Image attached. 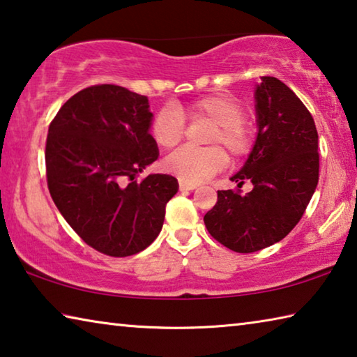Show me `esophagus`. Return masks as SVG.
<instances>
[{
  "mask_svg": "<svg viewBox=\"0 0 357 357\" xmlns=\"http://www.w3.org/2000/svg\"><path fill=\"white\" fill-rule=\"evenodd\" d=\"M179 189L181 190H193L197 189L195 184H187V183H179Z\"/></svg>",
  "mask_w": 357,
  "mask_h": 357,
  "instance_id": "obj_1",
  "label": "esophagus"
}]
</instances>
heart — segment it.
Masks as SVG:
<instances>
[{"mask_svg": "<svg viewBox=\"0 0 357 357\" xmlns=\"http://www.w3.org/2000/svg\"><path fill=\"white\" fill-rule=\"evenodd\" d=\"M213 123L208 143L220 144L233 159L249 155L255 144V134L244 119L245 108L227 94H209L185 105L167 107L151 121L149 132L160 149H170L184 138V121ZM220 146L204 149L181 148L164 160V170L178 178L181 183L200 184L215 176L227 165V154Z\"/></svg>", "mask_w": 357, "mask_h": 357, "instance_id": "b5f03b06", "label": "heart"}]
</instances>
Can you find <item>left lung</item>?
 <instances>
[{"instance_id": "1", "label": "left lung", "mask_w": 357, "mask_h": 357, "mask_svg": "<svg viewBox=\"0 0 357 357\" xmlns=\"http://www.w3.org/2000/svg\"><path fill=\"white\" fill-rule=\"evenodd\" d=\"M258 135L231 181L253 189L219 190L204 215L211 236L229 250L252 253L279 243L298 225L318 184V132L310 112L285 83L261 77L255 89Z\"/></svg>"}]
</instances>
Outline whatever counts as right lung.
Segmentation results:
<instances>
[{
  "label": "right lung",
  "mask_w": 357,
  "mask_h": 357,
  "mask_svg": "<svg viewBox=\"0 0 357 357\" xmlns=\"http://www.w3.org/2000/svg\"><path fill=\"white\" fill-rule=\"evenodd\" d=\"M146 96L94 84L72 96L48 126L47 185L66 222L108 257L142 252L160 233L178 192L170 174L137 176L159 157Z\"/></svg>",
  "instance_id": "right-lung-1"
}]
</instances>
